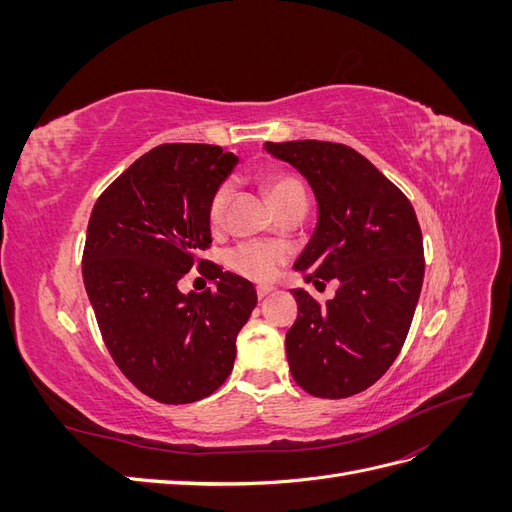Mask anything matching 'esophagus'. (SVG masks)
<instances>
[{"label": "esophagus", "mask_w": 512, "mask_h": 512, "mask_svg": "<svg viewBox=\"0 0 512 512\" xmlns=\"http://www.w3.org/2000/svg\"><path fill=\"white\" fill-rule=\"evenodd\" d=\"M271 292H273V288H271V286H258V288H256L258 299H265V297H269Z\"/></svg>", "instance_id": "esophagus-1"}]
</instances>
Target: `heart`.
<instances>
[{"mask_svg": "<svg viewBox=\"0 0 512 512\" xmlns=\"http://www.w3.org/2000/svg\"><path fill=\"white\" fill-rule=\"evenodd\" d=\"M262 183H265V190L277 211L284 209L286 205L305 203L307 200L301 179H297L290 173H284V170H273V173H267L262 177ZM230 196H232L230 181H222L218 188L211 192V198L207 203V222L211 228H220L224 224ZM288 256H290L288 247L280 241H245V243H239L237 247H232L226 260H228V267L235 273L247 277V280L252 282L267 284L280 275L282 267L288 262Z\"/></svg>", "mask_w": 512, "mask_h": 512, "instance_id": "1", "label": "heart"}]
</instances>
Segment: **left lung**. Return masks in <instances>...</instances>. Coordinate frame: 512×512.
I'll list each match as a JSON object with an SVG mask.
<instances>
[{
  "instance_id": "1",
  "label": "left lung",
  "mask_w": 512,
  "mask_h": 512,
  "mask_svg": "<svg viewBox=\"0 0 512 512\" xmlns=\"http://www.w3.org/2000/svg\"><path fill=\"white\" fill-rule=\"evenodd\" d=\"M267 151L297 168L318 200V226L294 269L316 286L339 282L327 305L292 290L290 374L314 397L356 395L406 342L425 275L421 226L406 194L348 145L288 141Z\"/></svg>"
}]
</instances>
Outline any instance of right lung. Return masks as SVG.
Wrapping results in <instances>:
<instances>
[{"label": "right lung", "mask_w": 512, "mask_h": 512, "mask_svg": "<svg viewBox=\"0 0 512 512\" xmlns=\"http://www.w3.org/2000/svg\"><path fill=\"white\" fill-rule=\"evenodd\" d=\"M235 164L218 145L166 143L123 170L91 211L83 282L102 339L121 374L160 404L220 389L256 307L250 282L198 258L211 247V192ZM192 266L215 291L176 288Z\"/></svg>", "instance_id": "add662e5"}]
</instances>
